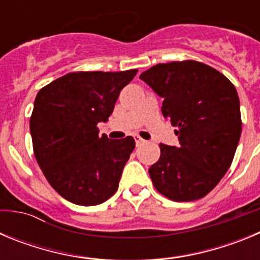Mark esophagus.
Returning <instances> with one entry per match:
<instances>
[{"instance_id": "obj_1", "label": "esophagus", "mask_w": 260, "mask_h": 260, "mask_svg": "<svg viewBox=\"0 0 260 260\" xmlns=\"http://www.w3.org/2000/svg\"><path fill=\"white\" fill-rule=\"evenodd\" d=\"M134 139H135V143H137V146H141V144L144 143V139H142L139 135H135Z\"/></svg>"}]
</instances>
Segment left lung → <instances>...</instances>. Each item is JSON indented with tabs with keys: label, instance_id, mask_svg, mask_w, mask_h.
I'll use <instances>...</instances> for the list:
<instances>
[{
	"label": "left lung",
	"instance_id": "8db88e82",
	"mask_svg": "<svg viewBox=\"0 0 260 260\" xmlns=\"http://www.w3.org/2000/svg\"><path fill=\"white\" fill-rule=\"evenodd\" d=\"M139 79L164 99L161 112L178 135V147L160 143L148 169L155 189L174 202L208 194L233 161L242 132L236 87L220 71L192 59L158 63Z\"/></svg>",
	"mask_w": 260,
	"mask_h": 260
}]
</instances>
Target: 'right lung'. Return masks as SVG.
Wrapping results in <instances>:
<instances>
[{
    "mask_svg": "<svg viewBox=\"0 0 260 260\" xmlns=\"http://www.w3.org/2000/svg\"><path fill=\"white\" fill-rule=\"evenodd\" d=\"M137 73H69L36 95L29 119L34 153L48 182L66 201L96 206L118 189L135 141L100 137L98 123L107 122L121 89Z\"/></svg>",
    "mask_w": 260,
    "mask_h": 260,
    "instance_id": "1",
    "label": "right lung"
}]
</instances>
